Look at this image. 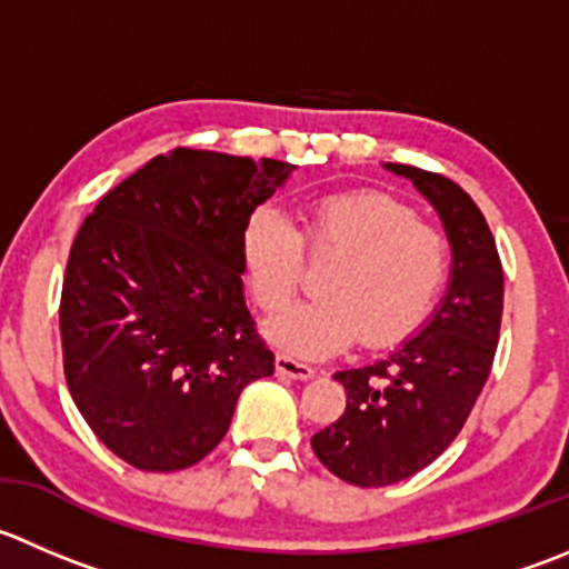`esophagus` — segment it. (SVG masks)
<instances>
[{
	"label": "esophagus",
	"instance_id": "34e87169",
	"mask_svg": "<svg viewBox=\"0 0 569 569\" xmlns=\"http://www.w3.org/2000/svg\"><path fill=\"white\" fill-rule=\"evenodd\" d=\"M274 367H278V372L286 375V378H295V380H311L313 378V367H308V363L286 356V352H278V358H274Z\"/></svg>",
	"mask_w": 569,
	"mask_h": 569
}]
</instances>
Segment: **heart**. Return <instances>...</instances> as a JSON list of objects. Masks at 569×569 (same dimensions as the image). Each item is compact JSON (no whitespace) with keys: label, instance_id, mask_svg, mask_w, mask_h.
<instances>
[{"label":"heart","instance_id":"heart-1","mask_svg":"<svg viewBox=\"0 0 569 569\" xmlns=\"http://www.w3.org/2000/svg\"><path fill=\"white\" fill-rule=\"evenodd\" d=\"M306 250L341 258L322 297L267 322L269 339L300 358H328L358 336L367 347L397 345L425 322L450 274V241L413 208L380 191H333L308 202L302 230L272 206L247 217L241 263L258 308L278 311L300 291Z\"/></svg>","mask_w":569,"mask_h":569}]
</instances>
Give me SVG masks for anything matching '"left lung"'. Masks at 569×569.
<instances>
[{
  "label": "left lung",
  "instance_id": "1",
  "mask_svg": "<svg viewBox=\"0 0 569 569\" xmlns=\"http://www.w3.org/2000/svg\"><path fill=\"white\" fill-rule=\"evenodd\" d=\"M428 197L448 230L453 269L433 319L383 361L345 369L347 408L313 433L317 459L352 487H389L437 461L465 428L492 369L503 317V267L472 197L450 178L386 163Z\"/></svg>",
  "mask_w": 569,
  "mask_h": 569
}]
</instances>
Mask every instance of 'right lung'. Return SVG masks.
Listing matches in <instances>:
<instances>
[{
	"label": "right lung",
	"instance_id": "add662e5",
	"mask_svg": "<svg viewBox=\"0 0 569 569\" xmlns=\"http://www.w3.org/2000/svg\"><path fill=\"white\" fill-rule=\"evenodd\" d=\"M291 163L178 150L88 213L60 291L63 372L99 442L144 472L206 459L274 372L241 286V228Z\"/></svg>",
	"mask_w": 569,
	"mask_h": 569
}]
</instances>
